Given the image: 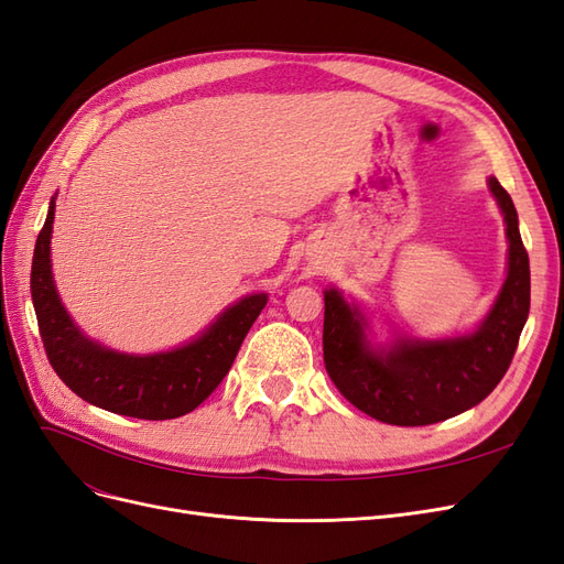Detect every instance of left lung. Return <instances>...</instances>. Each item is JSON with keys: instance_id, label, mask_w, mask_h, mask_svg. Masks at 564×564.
<instances>
[{"instance_id": "left-lung-1", "label": "left lung", "mask_w": 564, "mask_h": 564, "mask_svg": "<svg viewBox=\"0 0 564 564\" xmlns=\"http://www.w3.org/2000/svg\"><path fill=\"white\" fill-rule=\"evenodd\" d=\"M508 235V275L477 332L454 338H398L373 348L367 319L338 289L324 292L322 350L329 379L350 404L390 425H431L480 404L513 360L529 315V256L518 212L497 178H489Z\"/></svg>"}]
</instances>
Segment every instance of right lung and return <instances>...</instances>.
I'll return each instance as SVG.
<instances>
[{
    "instance_id": "obj_1",
    "label": "right lung",
    "mask_w": 564,
    "mask_h": 564,
    "mask_svg": "<svg viewBox=\"0 0 564 564\" xmlns=\"http://www.w3.org/2000/svg\"><path fill=\"white\" fill-rule=\"evenodd\" d=\"M54 212L56 202L51 199L30 272V294L51 367L82 400L108 412L145 421L191 414L230 371L268 296L251 294L237 301L199 338L176 350L155 355L110 350L84 336L58 299L48 259Z\"/></svg>"
}]
</instances>
